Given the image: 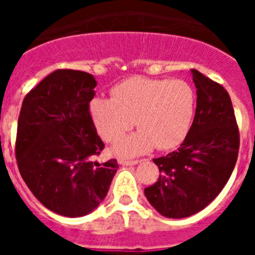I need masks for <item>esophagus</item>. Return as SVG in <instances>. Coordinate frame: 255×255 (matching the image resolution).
<instances>
[{"label": "esophagus", "instance_id": "esophagus-1", "mask_svg": "<svg viewBox=\"0 0 255 255\" xmlns=\"http://www.w3.org/2000/svg\"><path fill=\"white\" fill-rule=\"evenodd\" d=\"M138 159H119V163L123 166H132V164L138 163Z\"/></svg>", "mask_w": 255, "mask_h": 255}]
</instances>
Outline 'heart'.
<instances>
[{
    "label": "heart",
    "instance_id": "heart-1",
    "mask_svg": "<svg viewBox=\"0 0 255 255\" xmlns=\"http://www.w3.org/2000/svg\"><path fill=\"white\" fill-rule=\"evenodd\" d=\"M111 100L96 97L89 114L97 132L114 143L135 125L140 131L124 138L114 150L136 155L152 149L177 147L186 138L195 114L194 89L184 80L132 76L115 85Z\"/></svg>",
    "mask_w": 255,
    "mask_h": 255
}]
</instances>
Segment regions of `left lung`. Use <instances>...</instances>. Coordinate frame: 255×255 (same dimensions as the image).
Returning <instances> with one entry per match:
<instances>
[{
    "mask_svg": "<svg viewBox=\"0 0 255 255\" xmlns=\"http://www.w3.org/2000/svg\"><path fill=\"white\" fill-rule=\"evenodd\" d=\"M197 88L194 121L175 152L154 158L159 177L144 189L162 216L184 218L206 208L229 181L238 161L240 135L224 87L191 70Z\"/></svg>",
    "mask_w": 255,
    "mask_h": 255,
    "instance_id": "left-lung-1",
    "label": "left lung"
}]
</instances>
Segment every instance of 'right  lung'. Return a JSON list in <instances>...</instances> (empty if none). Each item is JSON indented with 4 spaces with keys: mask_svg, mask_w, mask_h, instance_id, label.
<instances>
[{
    "mask_svg": "<svg viewBox=\"0 0 255 255\" xmlns=\"http://www.w3.org/2000/svg\"><path fill=\"white\" fill-rule=\"evenodd\" d=\"M96 85L91 74L56 70L26 94L17 120L20 175L40 203L65 217L100 206L119 168L116 159H97L105 143L89 114Z\"/></svg>",
    "mask_w": 255,
    "mask_h": 255,
    "instance_id": "right-lung-1",
    "label": "right lung"
}]
</instances>
